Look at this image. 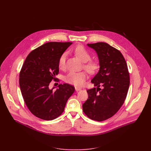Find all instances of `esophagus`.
Listing matches in <instances>:
<instances>
[{
	"label": "esophagus",
	"instance_id": "esophagus-1",
	"mask_svg": "<svg viewBox=\"0 0 151 151\" xmlns=\"http://www.w3.org/2000/svg\"><path fill=\"white\" fill-rule=\"evenodd\" d=\"M75 89H76V91H78L81 90V88H78V87H76V88H75Z\"/></svg>",
	"mask_w": 151,
	"mask_h": 151
}]
</instances>
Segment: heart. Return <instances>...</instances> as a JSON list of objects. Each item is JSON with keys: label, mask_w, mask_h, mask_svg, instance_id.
<instances>
[{"label": "heart", "mask_w": 151, "mask_h": 151, "mask_svg": "<svg viewBox=\"0 0 151 151\" xmlns=\"http://www.w3.org/2000/svg\"><path fill=\"white\" fill-rule=\"evenodd\" d=\"M74 52L83 62L85 63L84 67L89 73L94 74L99 69V65L98 62L95 60H90L91 58V55L83 46H77L74 49ZM65 59L66 54L65 53L60 56L59 59L58 65L60 69H65ZM86 77V73L84 71L79 73L71 71L65 76V81L66 83L75 86H82L84 84Z\"/></svg>", "instance_id": "b5f03b06"}]
</instances>
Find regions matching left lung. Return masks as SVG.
<instances>
[{
    "label": "left lung",
    "mask_w": 151,
    "mask_h": 151,
    "mask_svg": "<svg viewBox=\"0 0 151 151\" xmlns=\"http://www.w3.org/2000/svg\"><path fill=\"white\" fill-rule=\"evenodd\" d=\"M87 45L96 51L100 68L91 80L97 88L86 91L88 98L83 109L89 119L102 122L114 115L124 104L129 88V72L119 50L105 42Z\"/></svg>",
    "instance_id": "1"
}]
</instances>
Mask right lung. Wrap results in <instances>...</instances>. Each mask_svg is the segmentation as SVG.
Segmentation results:
<instances>
[{"label": "right lung", "mask_w": 151, "mask_h": 151, "mask_svg": "<svg viewBox=\"0 0 151 151\" xmlns=\"http://www.w3.org/2000/svg\"><path fill=\"white\" fill-rule=\"evenodd\" d=\"M71 42H50L31 51L22 66L19 84L24 101L36 117L53 120L63 112L68 98L75 88L68 84H59L56 90L49 88L59 73L60 56Z\"/></svg>", "instance_id": "1"}]
</instances>
